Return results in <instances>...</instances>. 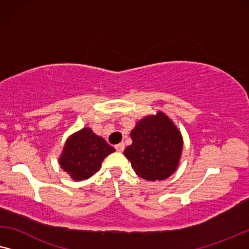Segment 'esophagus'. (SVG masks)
Returning a JSON list of instances; mask_svg holds the SVG:
<instances>
[{"label":"esophagus","instance_id":"34e87169","mask_svg":"<svg viewBox=\"0 0 249 249\" xmlns=\"http://www.w3.org/2000/svg\"><path fill=\"white\" fill-rule=\"evenodd\" d=\"M115 149H116L118 152H123V151H124V149H125V144H124L123 142L118 143L117 145H115Z\"/></svg>","mask_w":249,"mask_h":249}]
</instances>
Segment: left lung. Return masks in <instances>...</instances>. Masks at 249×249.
<instances>
[{"mask_svg": "<svg viewBox=\"0 0 249 249\" xmlns=\"http://www.w3.org/2000/svg\"><path fill=\"white\" fill-rule=\"evenodd\" d=\"M132 144L124 156L138 176L163 180L176 171L183 151V136L163 111L141 118L131 131Z\"/></svg>", "mask_w": 249, "mask_h": 249, "instance_id": "obj_1", "label": "left lung"}]
</instances>
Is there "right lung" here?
<instances>
[{
  "mask_svg": "<svg viewBox=\"0 0 249 249\" xmlns=\"http://www.w3.org/2000/svg\"><path fill=\"white\" fill-rule=\"evenodd\" d=\"M115 149L90 127H83L66 139L58 158L59 166L73 180L80 181L93 176L103 160Z\"/></svg>",
  "mask_w": 249,
  "mask_h": 249,
  "instance_id": "1",
  "label": "right lung"
}]
</instances>
